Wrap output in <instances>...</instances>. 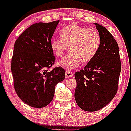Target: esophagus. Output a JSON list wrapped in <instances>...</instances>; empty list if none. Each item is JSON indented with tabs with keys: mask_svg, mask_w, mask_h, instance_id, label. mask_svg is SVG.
<instances>
[{
	"mask_svg": "<svg viewBox=\"0 0 131 131\" xmlns=\"http://www.w3.org/2000/svg\"><path fill=\"white\" fill-rule=\"evenodd\" d=\"M73 75V73L71 72V71H66V78H70V77H72Z\"/></svg>",
	"mask_w": 131,
	"mask_h": 131,
	"instance_id": "34e87169",
	"label": "esophagus"
}]
</instances>
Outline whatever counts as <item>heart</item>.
Instances as JSON below:
<instances>
[{"mask_svg":"<svg viewBox=\"0 0 131 131\" xmlns=\"http://www.w3.org/2000/svg\"><path fill=\"white\" fill-rule=\"evenodd\" d=\"M60 36L51 40L50 48L55 56L62 58L69 47V54L59 62L67 69L75 68L80 62L86 64L92 60L100 47V36L93 28L71 24L60 31Z\"/></svg>","mask_w":131,"mask_h":131,"instance_id":"b5f03b06","label":"heart"}]
</instances>
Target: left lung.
Masks as SVG:
<instances>
[{"instance_id": "8db88e82", "label": "left lung", "mask_w": 131, "mask_h": 131, "mask_svg": "<svg viewBox=\"0 0 131 131\" xmlns=\"http://www.w3.org/2000/svg\"><path fill=\"white\" fill-rule=\"evenodd\" d=\"M95 25L101 38L98 53L84 69L74 74L75 102L87 112L100 110L111 102L117 92L121 71L117 41L106 28Z\"/></svg>"}]
</instances>
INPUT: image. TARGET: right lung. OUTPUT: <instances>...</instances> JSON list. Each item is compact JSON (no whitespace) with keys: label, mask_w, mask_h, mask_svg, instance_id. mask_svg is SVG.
I'll use <instances>...</instances> for the list:
<instances>
[{"label":"right lung","mask_w":131,"mask_h":131,"mask_svg":"<svg viewBox=\"0 0 131 131\" xmlns=\"http://www.w3.org/2000/svg\"><path fill=\"white\" fill-rule=\"evenodd\" d=\"M59 21L33 24L14 43L11 60L14 87L23 102L35 108L48 105L57 84L65 79V70L54 64L50 41Z\"/></svg>","instance_id":"right-lung-1"}]
</instances>
